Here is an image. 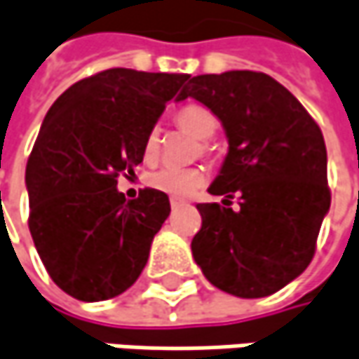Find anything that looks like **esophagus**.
<instances>
[{
    "mask_svg": "<svg viewBox=\"0 0 359 359\" xmlns=\"http://www.w3.org/2000/svg\"><path fill=\"white\" fill-rule=\"evenodd\" d=\"M170 204H171V208L175 210V208H180V206H182V204H184V200H180V198H171Z\"/></svg>",
    "mask_w": 359,
    "mask_h": 359,
    "instance_id": "1",
    "label": "esophagus"
}]
</instances>
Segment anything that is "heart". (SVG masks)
Listing matches in <instances>:
<instances>
[{
	"label": "heart",
	"instance_id": "1",
	"mask_svg": "<svg viewBox=\"0 0 359 359\" xmlns=\"http://www.w3.org/2000/svg\"><path fill=\"white\" fill-rule=\"evenodd\" d=\"M175 123L182 131H186L200 141V155H210V143L208 139H212L218 131V118L216 115L198 102L186 104L177 115ZM161 153V129L151 127L145 141H143V157L145 161H155ZM206 180V171L202 168H163V170L153 171L147 177V186L157 191H163L173 198H186L194 189H198Z\"/></svg>",
	"mask_w": 359,
	"mask_h": 359
}]
</instances>
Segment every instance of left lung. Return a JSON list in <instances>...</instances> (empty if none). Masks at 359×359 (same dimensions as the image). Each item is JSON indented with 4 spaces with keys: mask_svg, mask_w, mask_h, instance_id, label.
Returning a JSON list of instances; mask_svg holds the SVG:
<instances>
[{
    "mask_svg": "<svg viewBox=\"0 0 359 359\" xmlns=\"http://www.w3.org/2000/svg\"><path fill=\"white\" fill-rule=\"evenodd\" d=\"M194 97L222 121L228 155L210 194L224 204H198L202 228L194 259L218 289L244 299L277 293L313 259L332 204L327 151L315 118L264 72L230 70L189 79ZM241 210L229 208L233 194Z\"/></svg>",
    "mask_w": 359,
    "mask_h": 359,
    "instance_id": "8db88e82",
    "label": "left lung"
}]
</instances>
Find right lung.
<instances>
[{"mask_svg": "<svg viewBox=\"0 0 359 359\" xmlns=\"http://www.w3.org/2000/svg\"><path fill=\"white\" fill-rule=\"evenodd\" d=\"M189 74L109 68L74 82L46 115L26 165L27 226L50 278L79 301L121 295L139 278L168 194L127 200L117 177L143 161V141Z\"/></svg>", "mask_w": 359, "mask_h": 359, "instance_id": "right-lung-1", "label": "right lung"}]
</instances>
